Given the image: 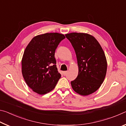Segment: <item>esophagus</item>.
<instances>
[{
    "label": "esophagus",
    "instance_id": "esophagus-1",
    "mask_svg": "<svg viewBox=\"0 0 126 126\" xmlns=\"http://www.w3.org/2000/svg\"><path fill=\"white\" fill-rule=\"evenodd\" d=\"M67 73H68V72H67V71H64V72H63V75H64V76H65L66 74H67Z\"/></svg>",
    "mask_w": 126,
    "mask_h": 126
}]
</instances>
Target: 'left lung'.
<instances>
[{
    "mask_svg": "<svg viewBox=\"0 0 126 126\" xmlns=\"http://www.w3.org/2000/svg\"><path fill=\"white\" fill-rule=\"evenodd\" d=\"M75 50L78 74L71 81L76 93L87 95L96 91L105 78L107 63L104 51L92 35L87 33H71L65 34Z\"/></svg>",
    "mask_w": 126,
    "mask_h": 126,
    "instance_id": "1",
    "label": "left lung"
}]
</instances>
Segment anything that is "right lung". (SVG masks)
I'll use <instances>...</instances> for the list:
<instances>
[{
	"label": "right lung",
	"instance_id": "right-lung-1",
	"mask_svg": "<svg viewBox=\"0 0 126 126\" xmlns=\"http://www.w3.org/2000/svg\"><path fill=\"white\" fill-rule=\"evenodd\" d=\"M64 38L58 33L38 35L25 48L22 60V74L27 84L38 94H44L52 91L61 78L54 54Z\"/></svg>",
	"mask_w": 126,
	"mask_h": 126
}]
</instances>
